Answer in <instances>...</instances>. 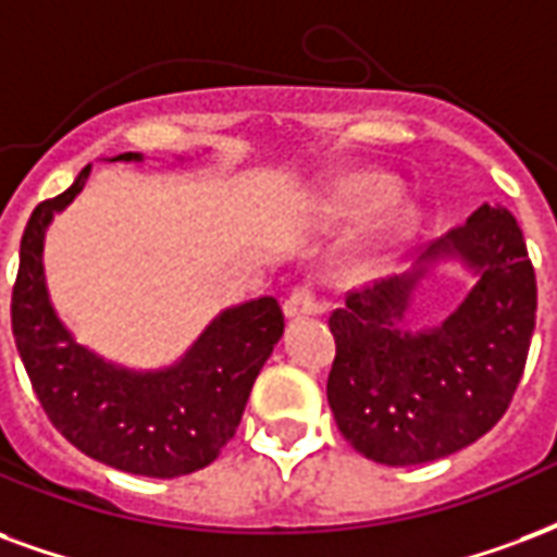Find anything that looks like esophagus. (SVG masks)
<instances>
[{"label": "esophagus", "instance_id": "esophagus-1", "mask_svg": "<svg viewBox=\"0 0 557 557\" xmlns=\"http://www.w3.org/2000/svg\"><path fill=\"white\" fill-rule=\"evenodd\" d=\"M283 310H286V319H307V315H319L321 304L312 286H295Z\"/></svg>", "mask_w": 557, "mask_h": 557}]
</instances>
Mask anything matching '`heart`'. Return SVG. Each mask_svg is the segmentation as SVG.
I'll list each match as a JSON object with an SVG mask.
<instances>
[{
	"instance_id": "1",
	"label": "heart",
	"mask_w": 557,
	"mask_h": 557,
	"mask_svg": "<svg viewBox=\"0 0 557 557\" xmlns=\"http://www.w3.org/2000/svg\"><path fill=\"white\" fill-rule=\"evenodd\" d=\"M393 195L395 183L393 180H386V176H351V180H345V183L336 188V209H339L345 218L360 221V218L374 215L381 206L389 203ZM407 230H410V215H407V212H393V215L383 218L381 224L372 230V236L362 242L360 253H357V265H366L369 259H377L381 253H389V250L405 238Z\"/></svg>"
}]
</instances>
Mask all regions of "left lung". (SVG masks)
Returning <instances> with one entry per match:
<instances>
[{
  "instance_id": "8db88e82",
  "label": "left lung",
  "mask_w": 557,
  "mask_h": 557,
  "mask_svg": "<svg viewBox=\"0 0 557 557\" xmlns=\"http://www.w3.org/2000/svg\"><path fill=\"white\" fill-rule=\"evenodd\" d=\"M443 258L476 286L440 329L404 331L419 278ZM537 280L525 238L502 206H478L419 265L351 292L331 315L336 360L327 401L342 436L386 467H416L475 443L508 410L525 369Z\"/></svg>"
}]
</instances>
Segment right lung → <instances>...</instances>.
I'll list each match as a JSON object with an SVG mask.
<instances>
[{
	"mask_svg": "<svg viewBox=\"0 0 557 557\" xmlns=\"http://www.w3.org/2000/svg\"><path fill=\"white\" fill-rule=\"evenodd\" d=\"M111 162H144V156L121 152ZM88 176L90 164L28 218L11 295L16 351L49 422L79 451L132 475H188L209 467L236 434L259 369L283 336V310L274 298L230 307L174 366L152 372L79 345L49 300L44 236Z\"/></svg>",
	"mask_w": 557,
	"mask_h": 557,
	"instance_id": "add662e5",
	"label": "right lung"
}]
</instances>
